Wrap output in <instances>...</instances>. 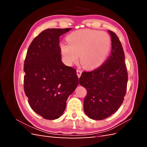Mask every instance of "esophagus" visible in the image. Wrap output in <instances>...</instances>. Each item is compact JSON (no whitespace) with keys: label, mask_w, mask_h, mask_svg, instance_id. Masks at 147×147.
<instances>
[{"label":"esophagus","mask_w":147,"mask_h":147,"mask_svg":"<svg viewBox=\"0 0 147 147\" xmlns=\"http://www.w3.org/2000/svg\"><path fill=\"white\" fill-rule=\"evenodd\" d=\"M82 72L81 70H77V76L78 78L80 77V76L82 75Z\"/></svg>","instance_id":"esophagus-1"}]
</instances>
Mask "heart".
I'll list each match as a JSON object with an SVG mask.
<instances>
[{"label": "heart", "mask_w": 147, "mask_h": 147, "mask_svg": "<svg viewBox=\"0 0 147 147\" xmlns=\"http://www.w3.org/2000/svg\"><path fill=\"white\" fill-rule=\"evenodd\" d=\"M68 43L59 44L61 54L65 63L72 65L78 61L80 53V61L87 69H95L103 64L107 57L112 40L105 32L84 29L75 30L67 37Z\"/></svg>", "instance_id": "1"}]
</instances>
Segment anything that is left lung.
Instances as JSON below:
<instances>
[{"instance_id": "left-lung-1", "label": "left lung", "mask_w": 147, "mask_h": 147, "mask_svg": "<svg viewBox=\"0 0 147 147\" xmlns=\"http://www.w3.org/2000/svg\"><path fill=\"white\" fill-rule=\"evenodd\" d=\"M112 40L110 55L99 68L83 72L79 79L87 94L83 109L89 118L102 120L121 106L126 95L128 75L123 48L117 34L109 30Z\"/></svg>"}]
</instances>
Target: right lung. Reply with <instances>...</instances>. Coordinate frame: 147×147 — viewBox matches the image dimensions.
<instances>
[{
	"label": "right lung",
	"mask_w": 147,
	"mask_h": 147,
	"mask_svg": "<svg viewBox=\"0 0 147 147\" xmlns=\"http://www.w3.org/2000/svg\"><path fill=\"white\" fill-rule=\"evenodd\" d=\"M71 28L47 29L30 44L24 63V90L34 112L47 119L64 113L78 84L76 70L61 61L59 37Z\"/></svg>",
	"instance_id": "add662e5"
}]
</instances>
